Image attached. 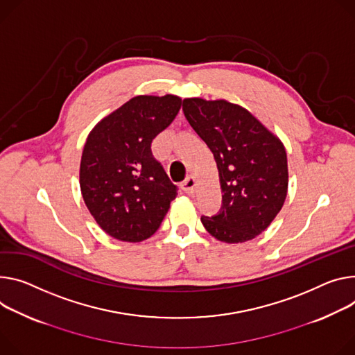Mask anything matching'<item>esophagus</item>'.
Returning <instances> with one entry per match:
<instances>
[{"label": "esophagus", "mask_w": 355, "mask_h": 355, "mask_svg": "<svg viewBox=\"0 0 355 355\" xmlns=\"http://www.w3.org/2000/svg\"><path fill=\"white\" fill-rule=\"evenodd\" d=\"M181 187L185 192H188V194H192V192H194V189H196V187H197V181H196L194 177L189 175V177L185 178V181L181 184Z\"/></svg>", "instance_id": "34e87169"}]
</instances>
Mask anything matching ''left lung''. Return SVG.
<instances>
[{
	"label": "left lung",
	"instance_id": "1",
	"mask_svg": "<svg viewBox=\"0 0 355 355\" xmlns=\"http://www.w3.org/2000/svg\"><path fill=\"white\" fill-rule=\"evenodd\" d=\"M184 114L216 161L222 207L201 216L205 230L227 243L261 235L287 196V155L282 141L246 109L227 101L184 99Z\"/></svg>",
	"mask_w": 355,
	"mask_h": 355
}]
</instances>
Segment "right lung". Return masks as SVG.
Wrapping results in <instances>:
<instances>
[{
    "label": "right lung",
    "mask_w": 355,
    "mask_h": 355,
    "mask_svg": "<svg viewBox=\"0 0 355 355\" xmlns=\"http://www.w3.org/2000/svg\"><path fill=\"white\" fill-rule=\"evenodd\" d=\"M181 107L174 94L136 96L96 124L80 161L83 201L112 238L141 242L157 232L177 197L151 151Z\"/></svg>",
    "instance_id": "add662e5"
}]
</instances>
